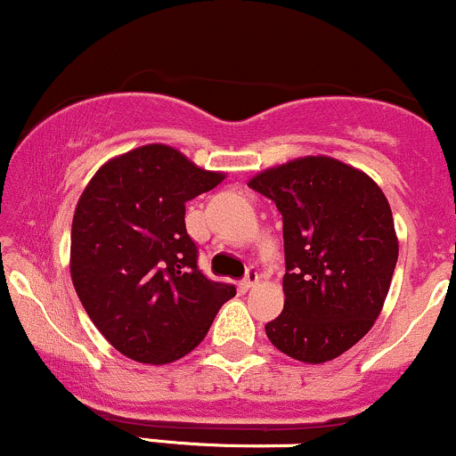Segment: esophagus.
<instances>
[{"mask_svg": "<svg viewBox=\"0 0 456 456\" xmlns=\"http://www.w3.org/2000/svg\"><path fill=\"white\" fill-rule=\"evenodd\" d=\"M256 282H258V272H256V269H248L246 278L241 281V289H243V291H248V289H252L254 285H256Z\"/></svg>", "mask_w": 456, "mask_h": 456, "instance_id": "obj_1", "label": "esophagus"}]
</instances>
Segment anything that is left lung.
Segmentation results:
<instances>
[{"mask_svg":"<svg viewBox=\"0 0 456 456\" xmlns=\"http://www.w3.org/2000/svg\"><path fill=\"white\" fill-rule=\"evenodd\" d=\"M282 215L285 308L267 322L273 346L326 363L374 326L398 261L389 202L363 171L306 156L249 180Z\"/></svg>","mask_w":456,"mask_h":456,"instance_id":"left-lung-1","label":"left lung"}]
</instances>
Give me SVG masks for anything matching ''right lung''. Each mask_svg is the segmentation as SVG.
<instances>
[{"mask_svg": "<svg viewBox=\"0 0 456 456\" xmlns=\"http://www.w3.org/2000/svg\"><path fill=\"white\" fill-rule=\"evenodd\" d=\"M222 180L169 145H143L97 169L77 200L73 287L97 330L132 361L189 354L237 293L200 272L184 226V204Z\"/></svg>", "mask_w": 456, "mask_h": 456, "instance_id": "add662e5", "label": "right lung"}]
</instances>
